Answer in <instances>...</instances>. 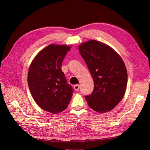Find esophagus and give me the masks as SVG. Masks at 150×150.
<instances>
[{
  "label": "esophagus",
  "mask_w": 150,
  "mask_h": 150,
  "mask_svg": "<svg viewBox=\"0 0 150 150\" xmlns=\"http://www.w3.org/2000/svg\"><path fill=\"white\" fill-rule=\"evenodd\" d=\"M74 89H75V91H78L79 90V85H78V84L74 85Z\"/></svg>",
  "instance_id": "esophagus-1"
}]
</instances>
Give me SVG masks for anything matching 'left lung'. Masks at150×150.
I'll list each match as a JSON object with an SVG mask.
<instances>
[{"label": "left lung", "instance_id": "1", "mask_svg": "<svg viewBox=\"0 0 150 150\" xmlns=\"http://www.w3.org/2000/svg\"><path fill=\"white\" fill-rule=\"evenodd\" d=\"M92 75L94 89L85 96L88 106L98 112L112 110L125 93L128 74L123 61L111 47L96 40H91L79 46Z\"/></svg>", "mask_w": 150, "mask_h": 150}]
</instances>
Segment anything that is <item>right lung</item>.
I'll list each match as a JSON object with an SVG mask.
<instances>
[{
  "instance_id": "1",
  "label": "right lung",
  "mask_w": 150,
  "mask_h": 150,
  "mask_svg": "<svg viewBox=\"0 0 150 150\" xmlns=\"http://www.w3.org/2000/svg\"><path fill=\"white\" fill-rule=\"evenodd\" d=\"M71 47L51 44L40 51L29 67L28 81L34 101L43 110L56 114L66 110L74 90L62 71Z\"/></svg>"
}]
</instances>
